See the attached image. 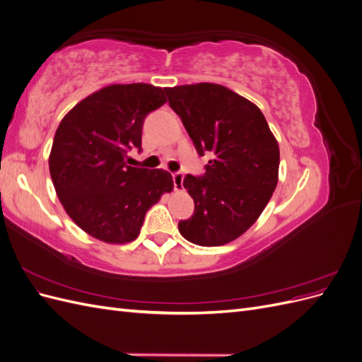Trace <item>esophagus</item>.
<instances>
[{
	"instance_id": "esophagus-1",
	"label": "esophagus",
	"mask_w": 362,
	"mask_h": 362,
	"mask_svg": "<svg viewBox=\"0 0 362 362\" xmlns=\"http://www.w3.org/2000/svg\"><path fill=\"white\" fill-rule=\"evenodd\" d=\"M172 178H173V189L175 190H182V181H184V175L181 173V172H175L173 175H172Z\"/></svg>"
}]
</instances>
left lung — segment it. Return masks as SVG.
<instances>
[{
    "label": "left lung",
    "mask_w": 362,
    "mask_h": 362,
    "mask_svg": "<svg viewBox=\"0 0 362 362\" xmlns=\"http://www.w3.org/2000/svg\"><path fill=\"white\" fill-rule=\"evenodd\" d=\"M199 156L211 152L205 173L185 175L193 216L178 229L199 246L233 242L255 223L278 184L279 146L264 115L221 84L164 89Z\"/></svg>",
    "instance_id": "1"
}]
</instances>
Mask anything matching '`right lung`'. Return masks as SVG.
Returning <instances> with one entry per match:
<instances>
[{"instance_id":"obj_1","label":"right lung","mask_w":362,"mask_h":362,"mask_svg":"<svg viewBox=\"0 0 362 362\" xmlns=\"http://www.w3.org/2000/svg\"><path fill=\"white\" fill-rule=\"evenodd\" d=\"M164 103L161 87L113 84L76 104L56 131L54 189L72 221L101 242H133L149 208L173 189L169 172L128 166L127 157L141 151L145 119Z\"/></svg>"}]
</instances>
